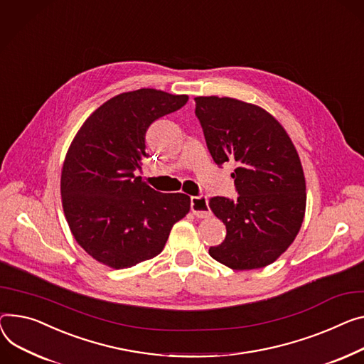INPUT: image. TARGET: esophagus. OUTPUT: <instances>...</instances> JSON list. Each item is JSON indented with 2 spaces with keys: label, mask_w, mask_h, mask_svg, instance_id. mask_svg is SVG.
<instances>
[{
  "label": "esophagus",
  "mask_w": 364,
  "mask_h": 364,
  "mask_svg": "<svg viewBox=\"0 0 364 364\" xmlns=\"http://www.w3.org/2000/svg\"><path fill=\"white\" fill-rule=\"evenodd\" d=\"M190 208H191V212L195 213L198 218H208L210 215L209 200L206 196H191Z\"/></svg>",
  "instance_id": "esophagus-1"
}]
</instances>
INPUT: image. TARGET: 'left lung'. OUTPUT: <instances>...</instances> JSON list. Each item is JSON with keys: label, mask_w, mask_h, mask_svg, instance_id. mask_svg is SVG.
<instances>
[{"label": "left lung", "mask_w": 364, "mask_h": 364, "mask_svg": "<svg viewBox=\"0 0 364 364\" xmlns=\"http://www.w3.org/2000/svg\"><path fill=\"white\" fill-rule=\"evenodd\" d=\"M196 117L216 165L235 164V200L216 196L212 212L227 228L209 255L234 271L275 262L293 243L306 210V180L294 144L263 108L218 96H198Z\"/></svg>", "instance_id": "1"}]
</instances>
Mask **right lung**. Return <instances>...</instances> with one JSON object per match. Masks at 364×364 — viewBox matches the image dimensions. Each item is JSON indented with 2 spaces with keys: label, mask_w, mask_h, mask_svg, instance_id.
I'll list each match as a JSON object with an SVG mask.
<instances>
[{
  "label": "right lung",
  "mask_w": 364,
  "mask_h": 364,
  "mask_svg": "<svg viewBox=\"0 0 364 364\" xmlns=\"http://www.w3.org/2000/svg\"><path fill=\"white\" fill-rule=\"evenodd\" d=\"M188 101L156 89L119 93L85 121L61 171V199L77 243L109 268L158 256L173 225L190 210L183 193L164 195L136 174L148 156L146 132Z\"/></svg>",
  "instance_id": "add662e5"
}]
</instances>
